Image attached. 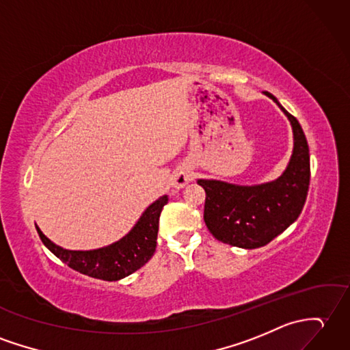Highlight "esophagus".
Instances as JSON below:
<instances>
[{"instance_id":"34e87169","label":"esophagus","mask_w":350,"mask_h":350,"mask_svg":"<svg viewBox=\"0 0 350 350\" xmlns=\"http://www.w3.org/2000/svg\"><path fill=\"white\" fill-rule=\"evenodd\" d=\"M192 180V172L189 168H180L173 176V186L174 188H183V186Z\"/></svg>"}]
</instances>
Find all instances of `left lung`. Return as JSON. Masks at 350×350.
Wrapping results in <instances>:
<instances>
[{
    "instance_id": "1",
    "label": "left lung",
    "mask_w": 350,
    "mask_h": 350,
    "mask_svg": "<svg viewBox=\"0 0 350 350\" xmlns=\"http://www.w3.org/2000/svg\"><path fill=\"white\" fill-rule=\"evenodd\" d=\"M265 95L288 116L294 131V152L278 180L258 186H237L219 180H198L206 191L204 222L213 237L243 249L265 246L301 213L310 185V153L298 120L274 95Z\"/></svg>"
}]
</instances>
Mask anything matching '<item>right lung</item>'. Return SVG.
<instances>
[{
	"instance_id": "add662e5",
	"label": "right lung",
	"mask_w": 350,
	"mask_h": 350,
	"mask_svg": "<svg viewBox=\"0 0 350 350\" xmlns=\"http://www.w3.org/2000/svg\"><path fill=\"white\" fill-rule=\"evenodd\" d=\"M167 201V195L157 200L146 208L134 228L124 239L96 250L62 249L49 240L38 226L36 228L43 245L72 270L89 278L115 282L133 274L153 256V252L157 249L159 215Z\"/></svg>"
}]
</instances>
